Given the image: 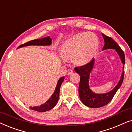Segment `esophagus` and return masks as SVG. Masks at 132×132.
<instances>
[{
  "label": "esophagus",
  "mask_w": 132,
  "mask_h": 132,
  "mask_svg": "<svg viewBox=\"0 0 132 132\" xmlns=\"http://www.w3.org/2000/svg\"><path fill=\"white\" fill-rule=\"evenodd\" d=\"M72 72H73V71L72 69H68V75H71V73H72Z\"/></svg>",
  "instance_id": "1"
}]
</instances>
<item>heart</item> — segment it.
I'll return each mask as SVG.
<instances>
[{
	"label": "heart",
	"mask_w": 132,
	"mask_h": 132,
	"mask_svg": "<svg viewBox=\"0 0 132 132\" xmlns=\"http://www.w3.org/2000/svg\"><path fill=\"white\" fill-rule=\"evenodd\" d=\"M99 46L97 36L93 32H82L66 40L61 48V55L66 60L72 59L78 65L87 64L92 60Z\"/></svg>",
	"instance_id": "1"
}]
</instances>
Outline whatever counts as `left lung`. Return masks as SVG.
<instances>
[{
	"label": "left lung",
	"instance_id": "8db88e82",
	"mask_svg": "<svg viewBox=\"0 0 132 132\" xmlns=\"http://www.w3.org/2000/svg\"><path fill=\"white\" fill-rule=\"evenodd\" d=\"M104 40V45L103 51L113 49L117 52L120 58L121 62L123 64V70L125 64V55L123 51L119 46L111 37L102 34ZM95 64V59H93L90 62L80 67L75 68V71L80 75V81L79 84L78 92L81 101L83 104L89 108H99L106 106L112 100L116 92L121 87L124 79V71H122L121 77L117 85L108 93L105 94H96L93 92L89 87V77Z\"/></svg>",
	"mask_w": 132,
	"mask_h": 132
}]
</instances>
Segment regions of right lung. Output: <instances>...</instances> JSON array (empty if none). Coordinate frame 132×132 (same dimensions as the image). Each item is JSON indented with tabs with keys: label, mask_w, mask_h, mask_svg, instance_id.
Segmentation results:
<instances>
[{
	"label": "right lung",
	"mask_w": 132,
	"mask_h": 132,
	"mask_svg": "<svg viewBox=\"0 0 132 132\" xmlns=\"http://www.w3.org/2000/svg\"><path fill=\"white\" fill-rule=\"evenodd\" d=\"M52 44V39L50 36L46 37H44L40 39H36L31 40L25 43L23 45L19 46L17 48H20L24 46H50ZM64 77H62L59 79L58 81L57 86L55 89L54 93L52 95L50 99L46 102L44 104L40 105V106H36V107H30L31 109L33 110H36V111L43 112L48 111L52 108H54L55 106V105L57 104L58 101H59V94H60V89L61 84H62L63 81H64Z\"/></svg>",
	"instance_id": "1"
}]
</instances>
